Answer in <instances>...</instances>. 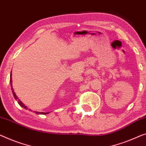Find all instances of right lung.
I'll list each match as a JSON object with an SVG mask.
<instances>
[{
	"instance_id": "add662e5",
	"label": "right lung",
	"mask_w": 146,
	"mask_h": 146,
	"mask_svg": "<svg viewBox=\"0 0 146 146\" xmlns=\"http://www.w3.org/2000/svg\"><path fill=\"white\" fill-rule=\"evenodd\" d=\"M12 73V72H11ZM10 86H11V89H12V94H13V96H14V98H15V100H17V103L19 104V105L21 106V107H22V108H23L24 109H26V110H29V111H31V109H29L28 108L27 106H26L22 102H21V100H18V97L17 96H16V93H15V92H14V88H13V87H12V73H10ZM33 112H35V113H36V114H42V115H46V114H48V113H49L48 112H46V113H44V112H38V111H34Z\"/></svg>"
}]
</instances>
